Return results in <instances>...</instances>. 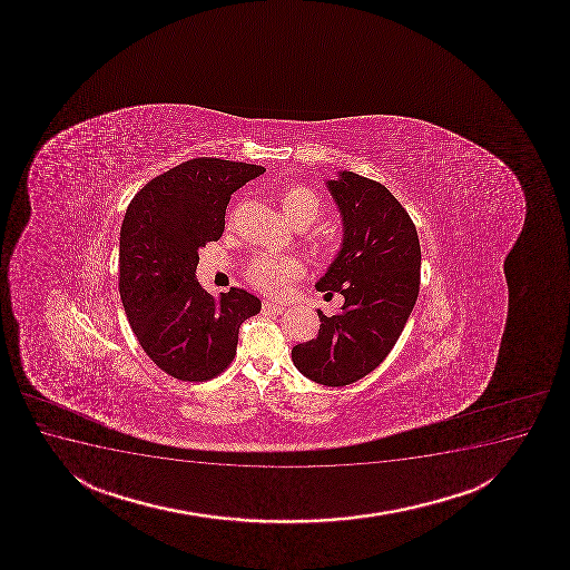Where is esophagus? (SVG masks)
I'll return each instance as SVG.
<instances>
[{"label":"esophagus","instance_id":"obj_1","mask_svg":"<svg viewBox=\"0 0 570 570\" xmlns=\"http://www.w3.org/2000/svg\"><path fill=\"white\" fill-rule=\"evenodd\" d=\"M263 313H267V315H282L286 307L284 305H278V303L273 302H263L262 303Z\"/></svg>","mask_w":570,"mask_h":570}]
</instances>
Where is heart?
<instances>
[{
    "label": "heart",
    "mask_w": 570,
    "mask_h": 570,
    "mask_svg": "<svg viewBox=\"0 0 570 570\" xmlns=\"http://www.w3.org/2000/svg\"><path fill=\"white\" fill-rule=\"evenodd\" d=\"M281 208L295 225H311L321 215V198L307 185H288L281 193ZM305 275L302 259L292 255H257L246 268V281L257 292L282 295L292 282Z\"/></svg>",
    "instance_id": "b5f03b06"
}]
</instances>
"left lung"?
Listing matches in <instances>:
<instances>
[{
	"instance_id": "left-lung-1",
	"label": "left lung",
	"mask_w": 570,
	"mask_h": 570,
	"mask_svg": "<svg viewBox=\"0 0 570 570\" xmlns=\"http://www.w3.org/2000/svg\"><path fill=\"white\" fill-rule=\"evenodd\" d=\"M343 217V246L316 288L345 297L322 315L316 340L292 348L295 368L313 382L343 387L377 368L395 347L420 294L422 249L401 202L382 183L343 171L328 181Z\"/></svg>"
}]
</instances>
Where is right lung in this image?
<instances>
[{
    "instance_id": "right-lung-1",
    "label": "right lung",
    "mask_w": 570,
    "mask_h": 570,
    "mask_svg": "<svg viewBox=\"0 0 570 570\" xmlns=\"http://www.w3.org/2000/svg\"><path fill=\"white\" fill-rule=\"evenodd\" d=\"M265 168L193 158L158 175L129 202L120 230L121 303L158 368L208 382L230 366L242 322L262 311L246 289L215 302L196 282L198 248L219 240L230 195Z\"/></svg>"
}]
</instances>
